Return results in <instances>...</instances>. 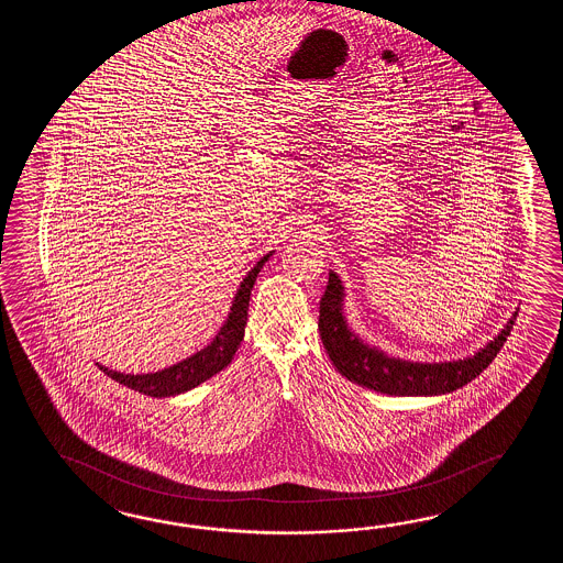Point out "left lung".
<instances>
[{
  "instance_id": "left-lung-1",
  "label": "left lung",
  "mask_w": 563,
  "mask_h": 563,
  "mask_svg": "<svg viewBox=\"0 0 563 563\" xmlns=\"http://www.w3.org/2000/svg\"><path fill=\"white\" fill-rule=\"evenodd\" d=\"M344 287L334 272L328 276V286L320 299V335L323 347L338 372L350 383L366 386L376 393L395 396H429L453 393L475 380L499 354L507 335L514 330V318L493 342L475 356L439 364H420L408 360L390 358L376 347L366 346L358 335L347 330L342 316Z\"/></svg>"
}]
</instances>
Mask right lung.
Wrapping results in <instances>:
<instances>
[{
    "instance_id": "obj_1",
    "label": "right lung",
    "mask_w": 563,
    "mask_h": 563,
    "mask_svg": "<svg viewBox=\"0 0 563 563\" xmlns=\"http://www.w3.org/2000/svg\"><path fill=\"white\" fill-rule=\"evenodd\" d=\"M272 253L264 255L252 272L241 282L240 289L233 299V306L229 311L228 322L219 330L216 340L203 347L201 352L192 354L191 358L183 360L179 364L165 368L161 372H151V374H120V372L108 371L107 366H100V371L110 376L112 380L129 386L136 393H143L148 396H175L180 393H187L195 386L209 380L216 376L217 372L223 371L229 362L235 356L245 323H247V310H250V296L252 287L255 284V277L262 272L265 262L269 260Z\"/></svg>"
}]
</instances>
